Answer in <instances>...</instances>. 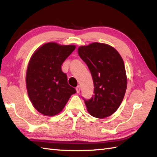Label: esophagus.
<instances>
[{"instance_id": "1", "label": "esophagus", "mask_w": 157, "mask_h": 157, "mask_svg": "<svg viewBox=\"0 0 157 157\" xmlns=\"http://www.w3.org/2000/svg\"><path fill=\"white\" fill-rule=\"evenodd\" d=\"M80 89H81L80 86H77V87H76V92H77V93H79V92H80Z\"/></svg>"}]
</instances>
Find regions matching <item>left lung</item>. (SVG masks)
<instances>
[{
	"label": "left lung",
	"instance_id": "1",
	"mask_svg": "<svg viewBox=\"0 0 157 157\" xmlns=\"http://www.w3.org/2000/svg\"><path fill=\"white\" fill-rule=\"evenodd\" d=\"M78 51L94 82V95L89 100L84 98L88 113L100 119L111 116L121 104L127 88L123 59L115 48L103 43L79 46Z\"/></svg>",
	"mask_w": 157,
	"mask_h": 157
}]
</instances>
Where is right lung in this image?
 Returning a JSON list of instances; mask_svg holds the SVG:
<instances>
[{
  "instance_id": "obj_1",
  "label": "right lung",
  "mask_w": 157,
  "mask_h": 157,
  "mask_svg": "<svg viewBox=\"0 0 157 157\" xmlns=\"http://www.w3.org/2000/svg\"><path fill=\"white\" fill-rule=\"evenodd\" d=\"M75 45L48 42L36 50L29 60L26 73V88L34 107L46 116L57 115L65 107L75 89L68 84L61 70L65 60Z\"/></svg>"
}]
</instances>
